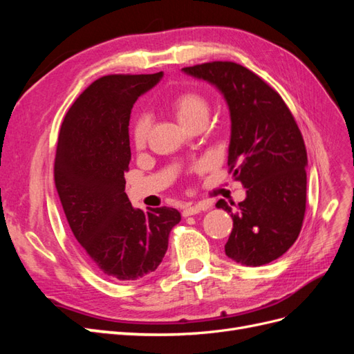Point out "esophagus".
<instances>
[{
	"label": "esophagus",
	"instance_id": "obj_1",
	"mask_svg": "<svg viewBox=\"0 0 354 354\" xmlns=\"http://www.w3.org/2000/svg\"><path fill=\"white\" fill-rule=\"evenodd\" d=\"M209 208V203L207 202H199L196 205H192V207H186L183 209V217H189V216H195V214H199L201 211H207Z\"/></svg>",
	"mask_w": 354,
	"mask_h": 354
}]
</instances>
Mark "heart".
Returning <instances> with one entry per match:
<instances>
[{"label":"heart","instance_id":"1","mask_svg":"<svg viewBox=\"0 0 354 354\" xmlns=\"http://www.w3.org/2000/svg\"><path fill=\"white\" fill-rule=\"evenodd\" d=\"M171 108L177 120L192 128L199 121H207L209 113V103L203 94L198 91H185L176 95L171 102ZM152 130V120L149 115H140L133 125V143L137 149H143L149 140Z\"/></svg>","mask_w":354,"mask_h":354}]
</instances>
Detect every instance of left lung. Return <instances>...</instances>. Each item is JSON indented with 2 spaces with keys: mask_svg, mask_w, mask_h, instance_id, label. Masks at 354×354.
Wrapping results in <instances>:
<instances>
[{
  "mask_svg": "<svg viewBox=\"0 0 354 354\" xmlns=\"http://www.w3.org/2000/svg\"><path fill=\"white\" fill-rule=\"evenodd\" d=\"M224 94L232 120L229 173L246 187L232 214L226 255L245 266L282 257L303 227L307 192V152L301 131L281 94L261 77L234 62H208L183 68Z\"/></svg>",
  "mask_w": 354,
  "mask_h": 354,
  "instance_id": "1",
  "label": "left lung"
}]
</instances>
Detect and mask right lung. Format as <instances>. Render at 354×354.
<instances>
[{"label": "right lung", "mask_w": 354, "mask_h": 354, "mask_svg": "<svg viewBox=\"0 0 354 354\" xmlns=\"http://www.w3.org/2000/svg\"><path fill=\"white\" fill-rule=\"evenodd\" d=\"M162 72L95 80L62 122L55 185L69 227L97 269L113 281H137L158 269L181 220L174 208L134 209L124 173L131 160L133 104Z\"/></svg>", "instance_id": "add662e5"}]
</instances>
